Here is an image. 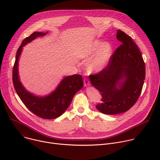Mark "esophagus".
<instances>
[{"mask_svg":"<svg viewBox=\"0 0 160 160\" xmlns=\"http://www.w3.org/2000/svg\"><path fill=\"white\" fill-rule=\"evenodd\" d=\"M83 83H84V86L85 87H87V86H89L90 85V82L87 78H84Z\"/></svg>","mask_w":160,"mask_h":160,"instance_id":"1","label":"esophagus"}]
</instances>
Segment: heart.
I'll list each match as a JSON object with an SVG mask.
<instances>
[{
	"mask_svg": "<svg viewBox=\"0 0 160 160\" xmlns=\"http://www.w3.org/2000/svg\"><path fill=\"white\" fill-rule=\"evenodd\" d=\"M112 52L113 49L111 43L96 40L85 50L82 58L84 60L88 61L97 53L94 58L88 64V68L92 72H98L106 67L112 57Z\"/></svg>",
	"mask_w": 160,
	"mask_h": 160,
	"instance_id": "1",
	"label": "heart"
}]
</instances>
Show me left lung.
I'll use <instances>...</instances> for the list:
<instances>
[{
	"label": "left lung",
	"instance_id": "left-lung-1",
	"mask_svg": "<svg viewBox=\"0 0 160 160\" xmlns=\"http://www.w3.org/2000/svg\"><path fill=\"white\" fill-rule=\"evenodd\" d=\"M117 38L122 44L107 66L89 75L91 83L102 96L96 107L106 115H117L130 109L138 100L145 79V63L138 45L120 30Z\"/></svg>",
	"mask_w": 160,
	"mask_h": 160
}]
</instances>
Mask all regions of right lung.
<instances>
[{
    "instance_id": "add662e5",
    "label": "right lung",
    "mask_w": 160,
    "mask_h": 160,
    "mask_svg": "<svg viewBox=\"0 0 160 160\" xmlns=\"http://www.w3.org/2000/svg\"><path fill=\"white\" fill-rule=\"evenodd\" d=\"M47 33L33 32L22 40L18 48L12 70V82L16 92L25 106L35 115L43 119H54L60 117L71 104L74 95L83 85V79L80 75L66 77L57 88L50 95L37 97L24 88L18 76V59L22 47L38 37H43Z\"/></svg>"
}]
</instances>
